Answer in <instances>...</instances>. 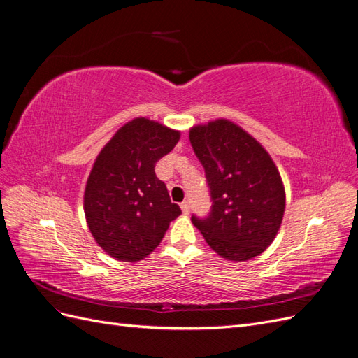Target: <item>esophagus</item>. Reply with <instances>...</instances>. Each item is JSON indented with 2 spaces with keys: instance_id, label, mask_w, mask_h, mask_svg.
Wrapping results in <instances>:
<instances>
[{
  "instance_id": "obj_1",
  "label": "esophagus",
  "mask_w": 358,
  "mask_h": 358,
  "mask_svg": "<svg viewBox=\"0 0 358 358\" xmlns=\"http://www.w3.org/2000/svg\"><path fill=\"white\" fill-rule=\"evenodd\" d=\"M180 209L183 213H189V203L188 201H182L180 203Z\"/></svg>"
}]
</instances>
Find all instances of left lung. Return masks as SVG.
<instances>
[{"label":"left lung","mask_w":358,"mask_h":358,"mask_svg":"<svg viewBox=\"0 0 358 358\" xmlns=\"http://www.w3.org/2000/svg\"><path fill=\"white\" fill-rule=\"evenodd\" d=\"M189 142L204 167L212 210L192 216L213 251L246 262L270 246L285 212V188L272 157L251 134L229 119L189 129Z\"/></svg>","instance_id":"8db88e82"}]
</instances>
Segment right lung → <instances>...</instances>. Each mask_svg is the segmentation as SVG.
Instances as JSON below:
<instances>
[{
	"label": "right lung",
	"instance_id": "right-lung-1",
	"mask_svg": "<svg viewBox=\"0 0 358 358\" xmlns=\"http://www.w3.org/2000/svg\"><path fill=\"white\" fill-rule=\"evenodd\" d=\"M179 138L178 129L136 117L119 128L95 158L83 210L95 242L115 259L136 263L146 258L182 213L155 175L157 161Z\"/></svg>",
	"mask_w": 358,
	"mask_h": 358
}]
</instances>
